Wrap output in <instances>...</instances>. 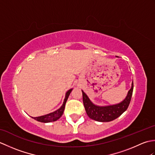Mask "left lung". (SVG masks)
Here are the masks:
<instances>
[{
    "mask_svg": "<svg viewBox=\"0 0 155 155\" xmlns=\"http://www.w3.org/2000/svg\"><path fill=\"white\" fill-rule=\"evenodd\" d=\"M133 91V81L127 97L120 103L107 106H98L94 104L87 94L82 90L83 104L86 113L90 118L98 122H110L116 119L127 109L132 97Z\"/></svg>",
    "mask_w": 155,
    "mask_h": 155,
    "instance_id": "left-lung-1",
    "label": "left lung"
}]
</instances>
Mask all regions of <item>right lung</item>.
<instances>
[{"label":"right lung","instance_id":"right-lung-1","mask_svg":"<svg viewBox=\"0 0 155 155\" xmlns=\"http://www.w3.org/2000/svg\"><path fill=\"white\" fill-rule=\"evenodd\" d=\"M72 89H73V88H71V89H69L67 92V93H66L65 98L64 99L63 103H62V106L59 108L58 109H57V110H55L54 112H52V113L42 115V116H41V117H31L32 118H34V119L36 120L41 122V123H51V122H54V121H56L58 119H59V118H61V117L62 116V114H63V113H64L66 103H67L68 98L69 97V95H70Z\"/></svg>","mask_w":155,"mask_h":155}]
</instances>
